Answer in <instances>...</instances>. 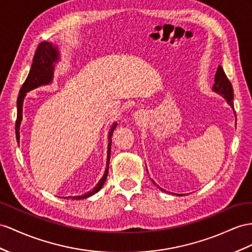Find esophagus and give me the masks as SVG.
Instances as JSON below:
<instances>
[{"instance_id":"esophagus-1","label":"esophagus","mask_w":252,"mask_h":252,"mask_svg":"<svg viewBox=\"0 0 252 252\" xmlns=\"http://www.w3.org/2000/svg\"><path fill=\"white\" fill-rule=\"evenodd\" d=\"M134 119H135V121H140L141 119H143V115H141L140 112L135 113L134 114Z\"/></svg>"}]
</instances>
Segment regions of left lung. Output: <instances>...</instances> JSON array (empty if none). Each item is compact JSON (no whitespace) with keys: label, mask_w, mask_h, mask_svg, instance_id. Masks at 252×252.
I'll return each instance as SVG.
<instances>
[{"label":"left lung","mask_w":252,"mask_h":252,"mask_svg":"<svg viewBox=\"0 0 252 252\" xmlns=\"http://www.w3.org/2000/svg\"><path fill=\"white\" fill-rule=\"evenodd\" d=\"M213 90H214L215 93L221 94L223 98L227 100L228 104L232 108H234V104H233V88H232V84L229 81L227 75H225L224 71H223L221 66H218V68H217L216 74H215V83H214V85H213ZM152 182H153V184H156V182H154V181H152ZM158 188L159 189L164 190L163 189H160L159 186H158ZM179 196H181V195H179Z\"/></svg>","instance_id":"8db88e82"}]
</instances>
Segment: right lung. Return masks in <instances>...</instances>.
<instances>
[{"label":"right lung","mask_w":252,"mask_h":252,"mask_svg":"<svg viewBox=\"0 0 252 252\" xmlns=\"http://www.w3.org/2000/svg\"><path fill=\"white\" fill-rule=\"evenodd\" d=\"M60 60V52L57 47L53 46L52 43H49L47 41H43L39 43L38 46L34 59H33V63H32V67L30 70V73L27 77V80L23 83V85L20 89V93H19L18 95V100H17V121H16V137L17 141L19 143V139H20V133H19V127H20V124L22 120V106H23V100L24 96L27 94V93L31 92L37 87H40L42 85H49V84L52 82L53 80V71L55 63L59 62ZM116 126L117 124L113 125L111 131H109L108 135V149H107V162H106V169L104 172V176L102 177V179L94 186V189L93 190H90L86 193H84L82 196H74L71 197L72 199L75 200H80L84 198H88L90 196L94 195L95 192H98L101 189L103 184L106 181L107 178V173H108V165H109V158H111V147H112V134L115 130ZM70 198V197H66Z\"/></svg>","instance_id":"obj_1"}]
</instances>
